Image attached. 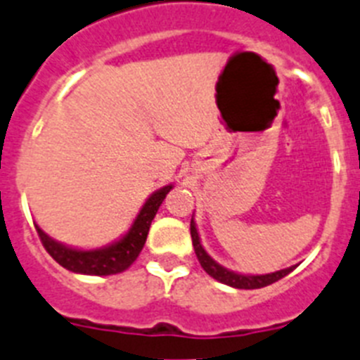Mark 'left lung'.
<instances>
[{
	"label": "left lung",
	"instance_id": "obj_1",
	"mask_svg": "<svg viewBox=\"0 0 360 360\" xmlns=\"http://www.w3.org/2000/svg\"><path fill=\"white\" fill-rule=\"evenodd\" d=\"M190 233H192V243H193V250H195V255H198L199 262H201L202 270L206 274L217 279L219 283H224L228 286H233V288H240V290H255V288H264L268 284L275 283V281L283 279L284 275H288L290 271L293 270L295 266H290L286 270H279L275 271V274H266V275H240L236 274V271H230L226 268H223L221 264L214 261L210 255L206 254L205 248L201 246V240H199L198 236V228H195V223H190Z\"/></svg>",
	"mask_w": 360,
	"mask_h": 360
}]
</instances>
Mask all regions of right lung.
Listing matches in <instances>:
<instances>
[{
	"mask_svg": "<svg viewBox=\"0 0 360 360\" xmlns=\"http://www.w3.org/2000/svg\"><path fill=\"white\" fill-rule=\"evenodd\" d=\"M172 190V184L162 186L155 193H152L145 206L141 208L139 215L134 221L132 228L128 230L127 236L121 240L114 243V245L106 246L101 250H74L68 246L59 245L54 239H50L41 228L36 226L37 236L41 239L45 250L52 255L56 262H59L61 266L67 268L76 274L85 275H112L120 274V271L127 270L130 264L137 259V255L141 254L143 246H145L146 236H148L150 224L152 219L158 214L159 206H161L162 199L167 198V193Z\"/></svg>",
	"mask_w": 360,
	"mask_h": 360,
	"instance_id": "add662e5",
	"label": "right lung"
}]
</instances>
